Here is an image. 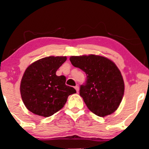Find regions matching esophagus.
<instances>
[{"instance_id":"esophagus-1","label":"esophagus","mask_w":149,"mask_h":149,"mask_svg":"<svg viewBox=\"0 0 149 149\" xmlns=\"http://www.w3.org/2000/svg\"><path fill=\"white\" fill-rule=\"evenodd\" d=\"M74 88H75V89H76L77 92L78 93V91H79V87L78 86V85H77V86L74 87Z\"/></svg>"}]
</instances>
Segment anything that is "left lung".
<instances>
[{
    "instance_id": "left-lung-1",
    "label": "left lung",
    "mask_w": 149,
    "mask_h": 149,
    "mask_svg": "<svg viewBox=\"0 0 149 149\" xmlns=\"http://www.w3.org/2000/svg\"><path fill=\"white\" fill-rule=\"evenodd\" d=\"M70 60L87 75L85 83L80 86L79 94L87 108L99 117L114 113L124 93L123 77L115 63L95 55L71 56Z\"/></svg>"
}]
</instances>
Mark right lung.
Listing matches in <instances>:
<instances>
[{
    "mask_svg": "<svg viewBox=\"0 0 149 149\" xmlns=\"http://www.w3.org/2000/svg\"><path fill=\"white\" fill-rule=\"evenodd\" d=\"M66 60L65 56L47 57L26 70L20 92L26 107L32 113L50 117L64 107L68 95L76 93L73 87L66 85V77L56 74Z\"/></svg>",
    "mask_w": 149,
    "mask_h": 149,
    "instance_id": "right-lung-1",
    "label": "right lung"
}]
</instances>
